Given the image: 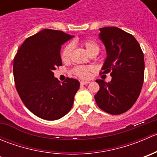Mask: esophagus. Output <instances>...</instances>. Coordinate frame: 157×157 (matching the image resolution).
Instances as JSON below:
<instances>
[{"label":"esophagus","instance_id":"1","mask_svg":"<svg viewBox=\"0 0 157 157\" xmlns=\"http://www.w3.org/2000/svg\"><path fill=\"white\" fill-rule=\"evenodd\" d=\"M89 83H90V81H86V80H81V81H80V84L81 85L88 84Z\"/></svg>","mask_w":157,"mask_h":157}]
</instances>
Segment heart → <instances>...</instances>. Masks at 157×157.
Masks as SVG:
<instances>
[{"label": "heart", "instance_id": "heart-1", "mask_svg": "<svg viewBox=\"0 0 157 157\" xmlns=\"http://www.w3.org/2000/svg\"><path fill=\"white\" fill-rule=\"evenodd\" d=\"M80 44L86 48L88 53L91 56H96L98 55L100 51V46L96 41L93 39H86L80 41ZM73 52V45L69 43L67 45L64 46V48L62 49L61 53V59L63 62L67 63L71 61V55H72ZM93 70V67L90 66H77L73 69L72 72L77 77H80L82 79H86L90 77V72Z\"/></svg>", "mask_w": 157, "mask_h": 157}]
</instances>
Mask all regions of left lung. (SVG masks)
Here are the masks:
<instances>
[{
  "instance_id": "8db88e82",
  "label": "left lung",
  "mask_w": 157,
  "mask_h": 157,
  "mask_svg": "<svg viewBox=\"0 0 157 157\" xmlns=\"http://www.w3.org/2000/svg\"><path fill=\"white\" fill-rule=\"evenodd\" d=\"M99 38L105 45L107 58L100 74H109L112 80H96L99 90L96 104L112 115L127 112L137 101L144 77V58L138 42L130 33L118 27L100 29Z\"/></svg>"
}]
</instances>
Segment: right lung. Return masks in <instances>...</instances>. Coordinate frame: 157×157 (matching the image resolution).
<instances>
[{"mask_svg": "<svg viewBox=\"0 0 157 157\" xmlns=\"http://www.w3.org/2000/svg\"><path fill=\"white\" fill-rule=\"evenodd\" d=\"M74 37L45 29L27 38L13 59L16 89L26 107L42 119H59L71 110L80 82L67 77L63 83L53 71L62 65L61 45Z\"/></svg>", "mask_w": 157, "mask_h": 157, "instance_id": "add662e5", "label": "right lung"}]
</instances>
